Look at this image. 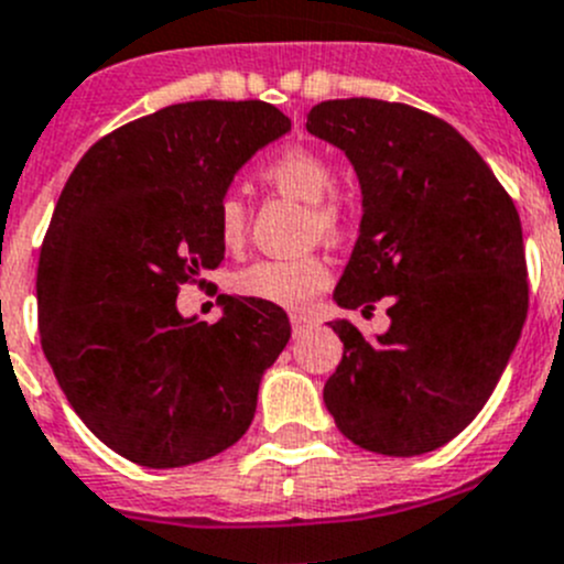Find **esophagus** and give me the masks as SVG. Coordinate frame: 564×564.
<instances>
[{"label":"esophagus","instance_id":"esophagus-1","mask_svg":"<svg viewBox=\"0 0 564 564\" xmlns=\"http://www.w3.org/2000/svg\"><path fill=\"white\" fill-rule=\"evenodd\" d=\"M311 327V319L305 314H292V330H294V336H300V333L303 330H308Z\"/></svg>","mask_w":564,"mask_h":564}]
</instances>
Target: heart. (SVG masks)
Returning a JSON list of instances; mask_svg holds the SVG:
<instances>
[{"mask_svg": "<svg viewBox=\"0 0 564 564\" xmlns=\"http://www.w3.org/2000/svg\"><path fill=\"white\" fill-rule=\"evenodd\" d=\"M261 176L281 193L311 206L316 228L322 234H336L344 226L347 206L333 189V167L316 151L292 145L272 156ZM248 231V209L237 195H223L217 204V234L226 248L242 245ZM330 283V267L319 256H300V259H261L234 278V289L245 297L267 300L283 308H305L314 303Z\"/></svg>", "mask_w": 564, "mask_h": 564, "instance_id": "heart-1", "label": "heart"}]
</instances>
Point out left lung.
Masks as SVG:
<instances>
[{
	"label": "left lung",
	"instance_id": "left-lung-1",
	"mask_svg": "<svg viewBox=\"0 0 564 564\" xmlns=\"http://www.w3.org/2000/svg\"><path fill=\"white\" fill-rule=\"evenodd\" d=\"M305 129L352 162L358 242L333 300L388 303L382 336L327 322L344 341L325 382L336 427L360 449L413 457L449 444L494 393L527 322L521 217L446 120L408 104L336 98Z\"/></svg>",
	"mask_w": 564,
	"mask_h": 564
}]
</instances>
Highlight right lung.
Segmentation results:
<instances>
[{
    "instance_id": "1",
    "label": "right lung",
    "mask_w": 564,
    "mask_h": 564,
    "mask_svg": "<svg viewBox=\"0 0 564 564\" xmlns=\"http://www.w3.org/2000/svg\"><path fill=\"white\" fill-rule=\"evenodd\" d=\"M292 129L264 101H187L120 126L65 182L37 261V327L65 399L126 460L182 468L237 444L292 327L275 303L223 294L209 325L178 286L215 270L217 204Z\"/></svg>"
}]
</instances>
